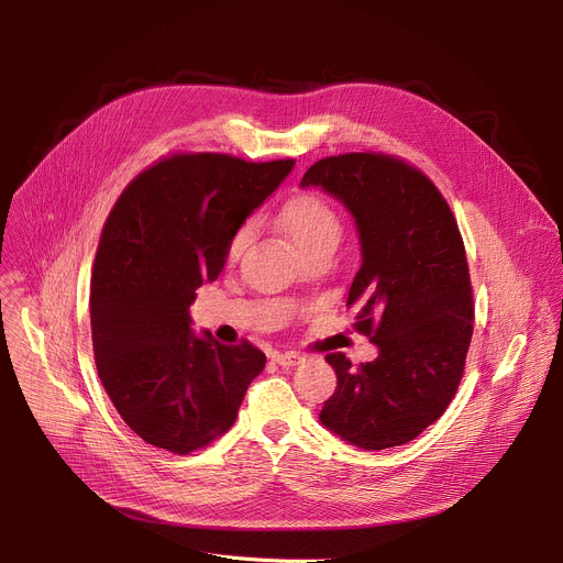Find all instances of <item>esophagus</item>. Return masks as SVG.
Returning <instances> with one entry per match:
<instances>
[{
  "label": "esophagus",
  "mask_w": 563,
  "mask_h": 563,
  "mask_svg": "<svg viewBox=\"0 0 563 563\" xmlns=\"http://www.w3.org/2000/svg\"><path fill=\"white\" fill-rule=\"evenodd\" d=\"M272 358H274L278 365H283V367H294V365L302 363V356L296 354V352H274Z\"/></svg>",
  "instance_id": "esophagus-1"
}]
</instances>
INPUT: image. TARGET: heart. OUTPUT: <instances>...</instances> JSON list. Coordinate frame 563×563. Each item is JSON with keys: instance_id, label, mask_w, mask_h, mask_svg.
Instances as JSON below:
<instances>
[{"instance_id": "obj_1", "label": "heart", "mask_w": 563, "mask_h": 563, "mask_svg": "<svg viewBox=\"0 0 563 563\" xmlns=\"http://www.w3.org/2000/svg\"><path fill=\"white\" fill-rule=\"evenodd\" d=\"M278 227L285 231V235L291 240V245L298 250V254H307L318 247H336L341 235V218L334 211L330 202H325L316 194H298L289 198L280 213H278ZM254 233L252 222L240 224L227 243V261L233 263L240 258L250 245Z\"/></svg>"}]
</instances>
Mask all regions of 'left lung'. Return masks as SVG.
<instances>
[{
	"instance_id": "obj_1",
	"label": "left lung",
	"mask_w": 563,
	"mask_h": 563,
	"mask_svg": "<svg viewBox=\"0 0 563 563\" xmlns=\"http://www.w3.org/2000/svg\"><path fill=\"white\" fill-rule=\"evenodd\" d=\"M300 185L323 187L356 218L363 263L347 307L378 347L358 367L325 356L339 383L320 421L363 450L404 445L448 410L465 369L474 302L456 218L421 169L380 151L318 159Z\"/></svg>"
}]
</instances>
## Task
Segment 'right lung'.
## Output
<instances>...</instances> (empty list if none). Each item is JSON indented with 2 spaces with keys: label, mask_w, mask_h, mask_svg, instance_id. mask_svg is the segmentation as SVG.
Returning a JSON list of instances; mask_svg holds the SVG:
<instances>
[{
  "label": "right lung",
  "mask_w": 563,
  "mask_h": 563,
  "mask_svg": "<svg viewBox=\"0 0 563 563\" xmlns=\"http://www.w3.org/2000/svg\"><path fill=\"white\" fill-rule=\"evenodd\" d=\"M291 167L176 153L115 200L91 274L93 354L118 415L146 443L174 454L207 448L263 372L267 358L250 341L194 336L189 305L222 272L231 233Z\"/></svg>",
  "instance_id": "1"
}]
</instances>
